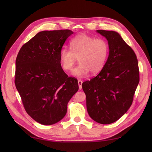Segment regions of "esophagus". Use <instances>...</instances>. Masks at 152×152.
<instances>
[{
	"mask_svg": "<svg viewBox=\"0 0 152 152\" xmlns=\"http://www.w3.org/2000/svg\"><path fill=\"white\" fill-rule=\"evenodd\" d=\"M78 86H79V89H82V80H78Z\"/></svg>",
	"mask_w": 152,
	"mask_h": 152,
	"instance_id": "34e87169",
	"label": "esophagus"
}]
</instances>
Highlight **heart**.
I'll list each match as a JSON object with an SVG mask.
<instances>
[{"label":"heart","mask_w":152,"mask_h":152,"mask_svg":"<svg viewBox=\"0 0 152 152\" xmlns=\"http://www.w3.org/2000/svg\"><path fill=\"white\" fill-rule=\"evenodd\" d=\"M70 50L63 48L59 53V62L64 71H69L78 58L80 64L72 70L77 77H83L89 72L96 74L101 71L107 60L108 44L104 40L79 34L70 42Z\"/></svg>","instance_id":"obj_1"}]
</instances>
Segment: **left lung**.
<instances>
[{
    "label": "left lung",
    "instance_id": "1",
    "mask_svg": "<svg viewBox=\"0 0 152 152\" xmlns=\"http://www.w3.org/2000/svg\"><path fill=\"white\" fill-rule=\"evenodd\" d=\"M108 40V59L97 76L82 83L90 117L110 124L127 112L139 83L136 54L117 32L97 30Z\"/></svg>",
    "mask_w": 152,
    "mask_h": 152
}]
</instances>
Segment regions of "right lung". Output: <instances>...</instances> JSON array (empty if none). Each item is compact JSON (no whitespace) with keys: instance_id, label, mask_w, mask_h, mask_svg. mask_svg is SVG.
Instances as JSON below:
<instances>
[{"instance_id":"1","label":"right lung","mask_w":152,"mask_h":152,"mask_svg":"<svg viewBox=\"0 0 152 152\" xmlns=\"http://www.w3.org/2000/svg\"><path fill=\"white\" fill-rule=\"evenodd\" d=\"M70 30L39 32L23 46L15 61V84L27 114L40 124L62 119L68 102L79 89L59 62V53Z\"/></svg>"}]
</instances>
